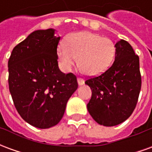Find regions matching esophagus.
Wrapping results in <instances>:
<instances>
[{
    "mask_svg": "<svg viewBox=\"0 0 152 152\" xmlns=\"http://www.w3.org/2000/svg\"><path fill=\"white\" fill-rule=\"evenodd\" d=\"M77 81H78L79 86H82V85H84V83H85V80H84L82 78H80V77H78V78H77Z\"/></svg>",
    "mask_w": 152,
    "mask_h": 152,
    "instance_id": "esophagus-1",
    "label": "esophagus"
}]
</instances>
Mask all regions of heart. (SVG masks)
Instances as JSON below:
<instances>
[{
	"mask_svg": "<svg viewBox=\"0 0 152 152\" xmlns=\"http://www.w3.org/2000/svg\"><path fill=\"white\" fill-rule=\"evenodd\" d=\"M58 55L62 66L68 71L79 58V66L89 76H98L108 69L115 55V46L111 39L91 32H77L61 44Z\"/></svg>",
	"mask_w": 152,
	"mask_h": 152,
	"instance_id": "1",
	"label": "heart"
}]
</instances>
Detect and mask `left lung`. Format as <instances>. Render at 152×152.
Returning a JSON list of instances; mask_svg holds the SVG:
<instances>
[{
	"label": "left lung",
	"instance_id": "1",
	"mask_svg": "<svg viewBox=\"0 0 152 152\" xmlns=\"http://www.w3.org/2000/svg\"><path fill=\"white\" fill-rule=\"evenodd\" d=\"M115 46L112 66L85 82L92 91L88 111L97 123L104 126L117 125L130 116L142 86L139 57L126 40H119Z\"/></svg>",
	"mask_w": 152,
	"mask_h": 152
}]
</instances>
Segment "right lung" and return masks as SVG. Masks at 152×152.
<instances>
[{
  "label": "right lung",
  "mask_w": 152,
  "mask_h": 152,
  "mask_svg": "<svg viewBox=\"0 0 152 152\" xmlns=\"http://www.w3.org/2000/svg\"><path fill=\"white\" fill-rule=\"evenodd\" d=\"M53 29L33 31L13 49L8 61L9 89L18 114L39 129L56 125L78 87L73 73L58 66L60 37Z\"/></svg>",
  "instance_id": "1"
}]
</instances>
